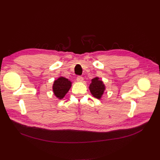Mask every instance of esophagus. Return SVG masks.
Segmentation results:
<instances>
[{"label": "esophagus", "instance_id": "34e87169", "mask_svg": "<svg viewBox=\"0 0 160 160\" xmlns=\"http://www.w3.org/2000/svg\"><path fill=\"white\" fill-rule=\"evenodd\" d=\"M77 81L78 82H82L83 81L82 77H81V76H79V75L78 76V77H77Z\"/></svg>", "mask_w": 160, "mask_h": 160}]
</instances>
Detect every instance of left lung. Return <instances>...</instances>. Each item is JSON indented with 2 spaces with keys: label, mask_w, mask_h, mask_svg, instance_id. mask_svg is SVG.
Segmentation results:
<instances>
[{
  "label": "left lung",
  "mask_w": 160,
  "mask_h": 160,
  "mask_svg": "<svg viewBox=\"0 0 160 160\" xmlns=\"http://www.w3.org/2000/svg\"><path fill=\"white\" fill-rule=\"evenodd\" d=\"M89 89L94 97L100 99L104 92L105 87L102 81L99 80L98 78H95L92 79V82L90 85Z\"/></svg>",
  "instance_id": "left-lung-1"
}]
</instances>
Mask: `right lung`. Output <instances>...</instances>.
<instances>
[{
    "instance_id": "right-lung-1",
    "label": "right lung",
    "mask_w": 160,
    "mask_h": 160,
    "mask_svg": "<svg viewBox=\"0 0 160 160\" xmlns=\"http://www.w3.org/2000/svg\"><path fill=\"white\" fill-rule=\"evenodd\" d=\"M72 86V82L68 79L60 77L54 81L52 90L54 94L58 99H62L69 91Z\"/></svg>"
}]
</instances>
